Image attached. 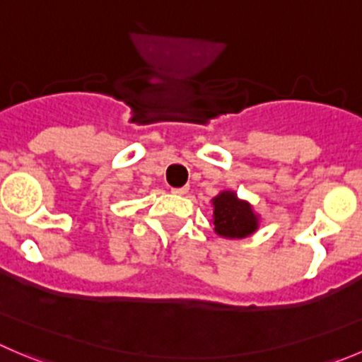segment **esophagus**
<instances>
[{
	"label": "esophagus",
	"mask_w": 362,
	"mask_h": 362,
	"mask_svg": "<svg viewBox=\"0 0 362 362\" xmlns=\"http://www.w3.org/2000/svg\"><path fill=\"white\" fill-rule=\"evenodd\" d=\"M188 192V187H181V188H172V194L175 195H185Z\"/></svg>",
	"instance_id": "1"
}]
</instances>
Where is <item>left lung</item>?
<instances>
[{
	"mask_svg": "<svg viewBox=\"0 0 362 362\" xmlns=\"http://www.w3.org/2000/svg\"><path fill=\"white\" fill-rule=\"evenodd\" d=\"M213 223L222 238H247L259 227V216L249 202L226 190L213 199Z\"/></svg>",
	"mask_w": 362,
	"mask_h": 362,
	"instance_id": "left-lung-1",
	"label": "left lung"
}]
</instances>
